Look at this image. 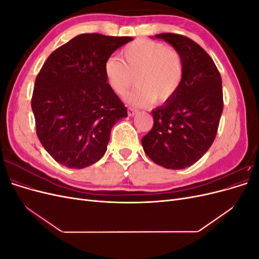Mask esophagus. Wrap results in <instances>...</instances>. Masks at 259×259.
Returning <instances> with one entry per match:
<instances>
[{"instance_id":"esophagus-1","label":"esophagus","mask_w":259,"mask_h":259,"mask_svg":"<svg viewBox=\"0 0 259 259\" xmlns=\"http://www.w3.org/2000/svg\"><path fill=\"white\" fill-rule=\"evenodd\" d=\"M137 109H135V108H133V107H128V109H127V113H128V115L130 116H133V115H135L136 113H137Z\"/></svg>"}]
</instances>
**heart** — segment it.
<instances>
[{"instance_id": "obj_1", "label": "heart", "mask_w": 259, "mask_h": 259, "mask_svg": "<svg viewBox=\"0 0 259 259\" xmlns=\"http://www.w3.org/2000/svg\"><path fill=\"white\" fill-rule=\"evenodd\" d=\"M184 60L179 52L162 42L140 38L122 51V60L106 61L105 74L111 89L124 96L136 83L137 89L126 97L127 103L148 106L154 100L163 104L174 97L184 79Z\"/></svg>"}]
</instances>
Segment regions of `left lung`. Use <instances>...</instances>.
I'll use <instances>...</instances> for the list:
<instances>
[{
  "mask_svg": "<svg viewBox=\"0 0 259 259\" xmlns=\"http://www.w3.org/2000/svg\"><path fill=\"white\" fill-rule=\"evenodd\" d=\"M182 55L184 79L174 97L152 110L153 126L142 138L146 154L165 168L199 161L214 143L223 113L222 76L209 55L191 38L160 33Z\"/></svg>",
  "mask_w": 259,
  "mask_h": 259,
  "instance_id": "1",
  "label": "left lung"
}]
</instances>
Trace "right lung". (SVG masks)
I'll list each match as a JSON object with an SVG mask.
<instances>
[{
  "label": "right lung",
  "mask_w": 259,
  "mask_h": 259,
  "mask_svg": "<svg viewBox=\"0 0 259 259\" xmlns=\"http://www.w3.org/2000/svg\"><path fill=\"white\" fill-rule=\"evenodd\" d=\"M131 36L83 33L61 45L38 72L31 107L36 135L61 165L84 168L107 151L113 125L127 116L105 74L112 53Z\"/></svg>",
  "instance_id": "add662e5"
}]
</instances>
